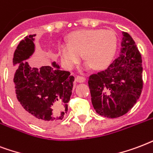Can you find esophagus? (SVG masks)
<instances>
[{"instance_id": "obj_1", "label": "esophagus", "mask_w": 153, "mask_h": 153, "mask_svg": "<svg viewBox=\"0 0 153 153\" xmlns=\"http://www.w3.org/2000/svg\"><path fill=\"white\" fill-rule=\"evenodd\" d=\"M85 80H86V78H85V76H77L76 77V80L77 82L83 83L85 82Z\"/></svg>"}]
</instances>
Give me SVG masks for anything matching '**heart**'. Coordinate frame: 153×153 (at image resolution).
<instances>
[{
	"instance_id": "heart-1",
	"label": "heart",
	"mask_w": 153,
	"mask_h": 153,
	"mask_svg": "<svg viewBox=\"0 0 153 153\" xmlns=\"http://www.w3.org/2000/svg\"><path fill=\"white\" fill-rule=\"evenodd\" d=\"M117 47L114 32L103 29L80 30L69 36V44H62L60 53L62 62L73 68L80 61L81 56L88 60L87 66L97 69L107 67L112 61Z\"/></svg>"
}]
</instances>
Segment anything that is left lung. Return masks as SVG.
Instances as JSON below:
<instances>
[{"label": "left lung", "instance_id": "1", "mask_svg": "<svg viewBox=\"0 0 153 153\" xmlns=\"http://www.w3.org/2000/svg\"><path fill=\"white\" fill-rule=\"evenodd\" d=\"M121 52L106 69L88 77L92 104L98 114L117 118L126 114L143 88L142 58L129 34L122 33Z\"/></svg>", "mask_w": 153, "mask_h": 153}]
</instances>
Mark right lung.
Listing matches in <instances>:
<instances>
[{
    "instance_id": "obj_1",
    "label": "right lung",
    "mask_w": 153,
    "mask_h": 153,
    "mask_svg": "<svg viewBox=\"0 0 153 153\" xmlns=\"http://www.w3.org/2000/svg\"><path fill=\"white\" fill-rule=\"evenodd\" d=\"M35 36H25L14 52L13 100L28 120L40 126H49L67 113L75 78L69 72L60 70L55 62L53 66H42L39 69L26 62L34 52Z\"/></svg>"
}]
</instances>
